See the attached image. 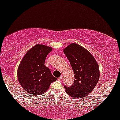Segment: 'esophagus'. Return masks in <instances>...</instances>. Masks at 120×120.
Returning <instances> with one entry per match:
<instances>
[{
    "label": "esophagus",
    "instance_id": "1",
    "mask_svg": "<svg viewBox=\"0 0 120 120\" xmlns=\"http://www.w3.org/2000/svg\"><path fill=\"white\" fill-rule=\"evenodd\" d=\"M62 79H63L62 76H60V77H59V78H58V80H59V81H61V80H62Z\"/></svg>",
    "mask_w": 120,
    "mask_h": 120
}]
</instances>
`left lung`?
<instances>
[{"mask_svg":"<svg viewBox=\"0 0 120 120\" xmlns=\"http://www.w3.org/2000/svg\"><path fill=\"white\" fill-rule=\"evenodd\" d=\"M75 74L71 86H65L69 96L76 98L86 97L98 82L100 70L97 62L88 50L79 44L72 43L63 49Z\"/></svg>","mask_w":120,"mask_h":120,"instance_id":"8db88e82","label":"left lung"}]
</instances>
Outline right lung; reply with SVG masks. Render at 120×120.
Masks as SVG:
<instances>
[{"label":"right lung","mask_w":120,"mask_h":120,"mask_svg":"<svg viewBox=\"0 0 120 120\" xmlns=\"http://www.w3.org/2000/svg\"><path fill=\"white\" fill-rule=\"evenodd\" d=\"M51 47L36 44L24 56L17 71L18 81L22 88L31 95L39 96L45 92L57 79L44 65Z\"/></svg>","instance_id":"add662e5"}]
</instances>
